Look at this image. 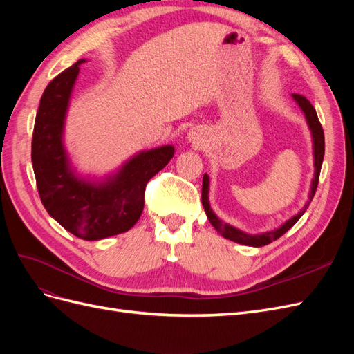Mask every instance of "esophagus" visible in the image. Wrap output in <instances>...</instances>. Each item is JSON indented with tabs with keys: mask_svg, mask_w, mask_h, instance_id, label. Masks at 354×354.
<instances>
[{
	"mask_svg": "<svg viewBox=\"0 0 354 354\" xmlns=\"http://www.w3.org/2000/svg\"><path fill=\"white\" fill-rule=\"evenodd\" d=\"M187 140L190 143H194L195 146H199L201 145V134L196 130H190L187 133Z\"/></svg>",
	"mask_w": 354,
	"mask_h": 354,
	"instance_id": "esophagus-1",
	"label": "esophagus"
}]
</instances>
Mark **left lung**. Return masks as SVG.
<instances>
[{"instance_id":"8db88e82","label":"left lung","mask_w":354,"mask_h":354,"mask_svg":"<svg viewBox=\"0 0 354 354\" xmlns=\"http://www.w3.org/2000/svg\"><path fill=\"white\" fill-rule=\"evenodd\" d=\"M291 97L294 99V102L298 104V108L301 109V112L304 113L307 127L310 130V134H312V149H313V165H315V173H313V178H312V185H310V192H308V199L306 202V205L298 211V214L292 216L289 220H286L283 224H281L279 227H276L273 230H267V232H261V233H246L238 227L232 226V224L223 221L216 212L212 211L211 203H209V176L203 174V180H202V205L203 209L207 212V217L209 220V223L212 224V227L216 229L223 238L230 239L236 243H242V245H248V246H264L267 243H270L276 239H279L283 233H286L289 229H291L294 224L301 218L303 214L306 212L308 203L312 202L315 192L317 189V183H319V174H320V168H322V162H324V155H325V137H324V130L322 125H320L316 111L306 97L299 94H291Z\"/></svg>"}]
</instances>
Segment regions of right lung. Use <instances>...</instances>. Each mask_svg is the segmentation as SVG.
<instances>
[{
	"label": "right lung",
	"instance_id": "add662e5",
	"mask_svg": "<svg viewBox=\"0 0 354 354\" xmlns=\"http://www.w3.org/2000/svg\"><path fill=\"white\" fill-rule=\"evenodd\" d=\"M81 59L42 93L32 137V167L42 205L62 227L85 241L130 230L142 216L147 181L174 156V146L140 151L104 176L81 174L65 145V125Z\"/></svg>",
	"mask_w": 354,
	"mask_h": 354
}]
</instances>
